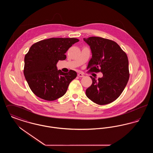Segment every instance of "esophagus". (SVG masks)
<instances>
[{
    "label": "esophagus",
    "mask_w": 153,
    "mask_h": 153,
    "mask_svg": "<svg viewBox=\"0 0 153 153\" xmlns=\"http://www.w3.org/2000/svg\"><path fill=\"white\" fill-rule=\"evenodd\" d=\"M78 76L80 77H84V75L82 73H78Z\"/></svg>",
    "instance_id": "1"
}]
</instances>
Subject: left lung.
Masks as SVG:
<instances>
[{
	"instance_id": "left-lung-1",
	"label": "left lung",
	"mask_w": 153,
	"mask_h": 153,
	"mask_svg": "<svg viewBox=\"0 0 153 153\" xmlns=\"http://www.w3.org/2000/svg\"><path fill=\"white\" fill-rule=\"evenodd\" d=\"M90 46L92 56L87 69L89 72H102L103 76L96 80L86 90L88 97L95 103L105 105L117 99L129 80L128 60L126 53L114 41L98 36L84 38Z\"/></svg>"
}]
</instances>
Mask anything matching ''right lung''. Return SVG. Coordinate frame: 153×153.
Masks as SVG:
<instances>
[{
    "mask_svg": "<svg viewBox=\"0 0 153 153\" xmlns=\"http://www.w3.org/2000/svg\"><path fill=\"white\" fill-rule=\"evenodd\" d=\"M79 40L74 38H51L33 44L25 57L23 73L30 88L38 97L53 101L65 94L77 73L57 70L59 60L65 59L66 52Z\"/></svg>",
    "mask_w": 153,
    "mask_h": 153,
    "instance_id": "obj_1",
    "label": "right lung"
}]
</instances>
